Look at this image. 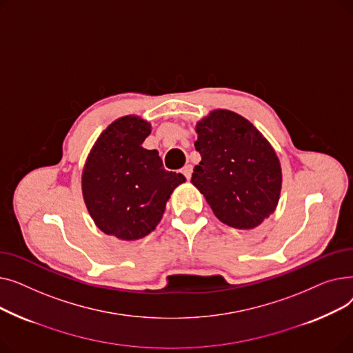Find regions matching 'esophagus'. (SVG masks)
<instances>
[{
    "mask_svg": "<svg viewBox=\"0 0 353 353\" xmlns=\"http://www.w3.org/2000/svg\"><path fill=\"white\" fill-rule=\"evenodd\" d=\"M192 172H193V167H192L190 164H186V165H184L183 169H181V173L184 174V177H186L188 180L192 177Z\"/></svg>",
    "mask_w": 353,
    "mask_h": 353,
    "instance_id": "esophagus-1",
    "label": "esophagus"
}]
</instances>
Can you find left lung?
<instances>
[{
  "label": "left lung",
  "instance_id": "obj_1",
  "mask_svg": "<svg viewBox=\"0 0 353 353\" xmlns=\"http://www.w3.org/2000/svg\"><path fill=\"white\" fill-rule=\"evenodd\" d=\"M201 161L192 183L214 216L234 229H254L274 212L282 169L270 143L245 117L213 110L196 124Z\"/></svg>",
  "mask_w": 353,
  "mask_h": 353
}]
</instances>
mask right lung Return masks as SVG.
Returning a JSON list of instances; mask_svg holds the SVG:
<instances>
[{"instance_id": "obj_1", "label": "right lung", "mask_w": 353, "mask_h": 353, "mask_svg": "<svg viewBox=\"0 0 353 353\" xmlns=\"http://www.w3.org/2000/svg\"><path fill=\"white\" fill-rule=\"evenodd\" d=\"M152 125L137 116L111 123L92 145L81 188L97 228L121 240H137L156 229L180 173L167 172L156 150L141 147Z\"/></svg>"}]
</instances>
